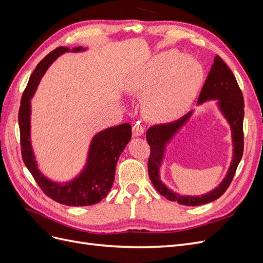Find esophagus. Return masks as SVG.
<instances>
[{"label":"esophagus","instance_id":"esophagus-1","mask_svg":"<svg viewBox=\"0 0 263 263\" xmlns=\"http://www.w3.org/2000/svg\"><path fill=\"white\" fill-rule=\"evenodd\" d=\"M144 132H145V126L142 125L140 122H137L136 124L133 126V135H134V136L140 137V136H142V135H144Z\"/></svg>","mask_w":263,"mask_h":263}]
</instances>
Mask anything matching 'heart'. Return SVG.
Returning a JSON list of instances; mask_svg holds the SVG:
<instances>
[{"mask_svg":"<svg viewBox=\"0 0 263 263\" xmlns=\"http://www.w3.org/2000/svg\"><path fill=\"white\" fill-rule=\"evenodd\" d=\"M202 79L200 63L171 50L154 55L134 79L132 89L146 95L144 106L150 117L168 119L192 102Z\"/></svg>","mask_w":263,"mask_h":263,"instance_id":"b5f03b06","label":"heart"}]
</instances>
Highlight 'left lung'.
Instances as JSON below:
<instances>
[{
  "label": "left lung",
  "instance_id": "obj_1",
  "mask_svg": "<svg viewBox=\"0 0 263 263\" xmlns=\"http://www.w3.org/2000/svg\"><path fill=\"white\" fill-rule=\"evenodd\" d=\"M210 100H217V105L221 114L227 119L232 129L234 155L230 163L228 172L225 179L220 184L211 192L201 196H189L181 195L173 192L160 180V166L163 160L164 150L166 144H169L171 139L183 126H184L193 112L191 110L186 115L181 117L178 121L166 124L155 125L147 130L146 138L150 146V157L148 160V172L156 190L169 201L178 202L181 205L186 206H198L211 203L217 200L225 191L235 176L237 166L239 164L242 153H243V97L239 85L237 83L235 76L232 70L228 68L226 63L222 61L219 55H216L214 63L210 70V73L206 78V81L202 87L200 97L197 100V104L201 105L204 102Z\"/></svg>",
  "mask_w": 263,
  "mask_h": 263
}]
</instances>
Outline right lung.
<instances>
[{"label":"right lung","instance_id":"obj_1","mask_svg":"<svg viewBox=\"0 0 263 263\" xmlns=\"http://www.w3.org/2000/svg\"><path fill=\"white\" fill-rule=\"evenodd\" d=\"M83 50L85 48L76 47L71 51ZM68 51H70L68 47H58L52 50L38 63L29 78L18 112L21 149L24 163L47 196L67 206H87L102 201L112 187L117 160L132 138V126L122 124L95 135L91 141L84 169L73 180L58 183L46 178L39 171L30 140V99L35 94L46 70L59 55Z\"/></svg>","mask_w":263,"mask_h":263}]
</instances>
